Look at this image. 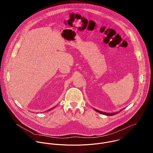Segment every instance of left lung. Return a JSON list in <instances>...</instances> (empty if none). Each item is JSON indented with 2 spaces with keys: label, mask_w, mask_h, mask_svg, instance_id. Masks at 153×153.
<instances>
[{
  "label": "left lung",
  "mask_w": 153,
  "mask_h": 153,
  "mask_svg": "<svg viewBox=\"0 0 153 153\" xmlns=\"http://www.w3.org/2000/svg\"><path fill=\"white\" fill-rule=\"evenodd\" d=\"M95 111H97V112H100V113H101V114H104V115H109V116H111V115H115V114H117L118 112H116V113H112V114H108V113H105V112H101V111H98V110H97V109H95Z\"/></svg>",
  "instance_id": "left-lung-1"
}]
</instances>
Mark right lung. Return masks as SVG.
I'll use <instances>...</instances> for the list:
<instances>
[{
	"instance_id": "1",
	"label": "right lung",
	"mask_w": 153,
	"mask_h": 153,
	"mask_svg": "<svg viewBox=\"0 0 153 153\" xmlns=\"http://www.w3.org/2000/svg\"><path fill=\"white\" fill-rule=\"evenodd\" d=\"M50 110H51V109H50ZM48 111H49V110H48Z\"/></svg>"
}]
</instances>
